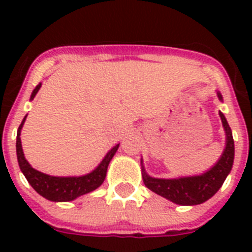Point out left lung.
<instances>
[{
  "instance_id": "obj_1",
  "label": "left lung",
  "mask_w": 252,
  "mask_h": 252,
  "mask_svg": "<svg viewBox=\"0 0 252 252\" xmlns=\"http://www.w3.org/2000/svg\"><path fill=\"white\" fill-rule=\"evenodd\" d=\"M220 99L222 95L218 93ZM224 131H226V149L221 159L211 170L198 177H187L179 179H157L149 177L142 168V179L150 190L182 206H194L201 204L218 192L224 179L232 169L235 157V144L232 132L223 113L220 112Z\"/></svg>"
}]
</instances>
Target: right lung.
Returning <instances> with one entry per match:
<instances>
[{"label": "right lung", "instance_id": "add662e5", "mask_svg": "<svg viewBox=\"0 0 252 252\" xmlns=\"http://www.w3.org/2000/svg\"><path fill=\"white\" fill-rule=\"evenodd\" d=\"M40 86H36L32 94H31V99H34L35 94L37 91L40 90ZM26 119V116H25ZM25 119L22 120L21 125L19 126L17 130V137H16V153H17V160H19V165L21 171L24 173L25 178L30 183V186L39 193L40 195H43L44 198L53 202H69L75 199L79 195H83L86 193H90L94 190L95 188H98L102 183H103L104 178H106L107 168L110 164L111 159L113 158L115 153L119 149V144L113 146L108 154H107L104 159L102 160L99 164L92 173L90 174L83 175V177H68V178H60V177H50L44 173L35 170L34 168H31V165L26 161L24 153H22L21 148V139H20V133H21L22 125L25 122Z\"/></svg>", "mask_w": 252, "mask_h": 252}]
</instances>
